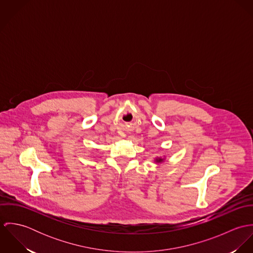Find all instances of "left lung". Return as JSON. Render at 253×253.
<instances>
[{
	"label": "left lung",
	"instance_id": "obj_1",
	"mask_svg": "<svg viewBox=\"0 0 253 253\" xmlns=\"http://www.w3.org/2000/svg\"><path fill=\"white\" fill-rule=\"evenodd\" d=\"M163 161H164V159H161V158L156 159V162H157V163H161V162H163Z\"/></svg>",
	"mask_w": 253,
	"mask_h": 253
}]
</instances>
